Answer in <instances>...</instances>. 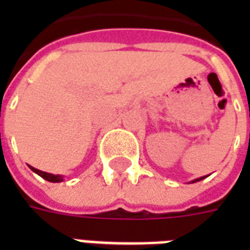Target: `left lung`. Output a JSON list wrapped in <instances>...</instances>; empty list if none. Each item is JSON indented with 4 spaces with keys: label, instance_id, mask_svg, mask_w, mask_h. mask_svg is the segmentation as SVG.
I'll return each mask as SVG.
<instances>
[{
    "label": "left lung",
    "instance_id": "left-lung-1",
    "mask_svg": "<svg viewBox=\"0 0 250 250\" xmlns=\"http://www.w3.org/2000/svg\"><path fill=\"white\" fill-rule=\"evenodd\" d=\"M204 178H205V176H204ZM204 178H198V179H196V180H193V182L192 183H196V182H200V180H202V179Z\"/></svg>",
    "mask_w": 250,
    "mask_h": 250
}]
</instances>
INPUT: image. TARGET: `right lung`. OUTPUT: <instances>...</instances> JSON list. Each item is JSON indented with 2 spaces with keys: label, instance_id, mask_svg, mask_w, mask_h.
<instances>
[{
  "label": "right lung",
  "instance_id": "add662e5",
  "mask_svg": "<svg viewBox=\"0 0 250 250\" xmlns=\"http://www.w3.org/2000/svg\"><path fill=\"white\" fill-rule=\"evenodd\" d=\"M29 167H31V170H32L33 172H36L37 175H40L41 178L45 179V180H48V182H52V183L62 182V176H61V175H52V174H48V172H44V171L37 170V168H35V167L32 166H29Z\"/></svg>",
  "mask_w": 250,
  "mask_h": 250
}]
</instances>
